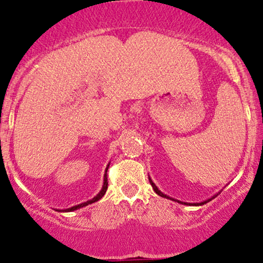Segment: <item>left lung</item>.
<instances>
[{"label": "left lung", "instance_id": "8db88e82", "mask_svg": "<svg viewBox=\"0 0 263 263\" xmlns=\"http://www.w3.org/2000/svg\"><path fill=\"white\" fill-rule=\"evenodd\" d=\"M149 182H151V184H152V187H153V189H154V192L156 193V194L158 195H160V197H162V198H166V199H170V200H172V201H177V202H179V204H183V205H189V206H199V205H204V204H206V202H209V201H211L212 199L214 198H216L217 197L218 194H220L221 192H218V193H216V194L214 195V197H211L210 199H208V200H204V201H201V202H183V201H181V200H177V199H174V198H171V197H168V195H166V194H164V193H162L161 191H159V188L156 187L155 185V183L154 182L152 181V178L149 177Z\"/></svg>", "mask_w": 263, "mask_h": 263}]
</instances>
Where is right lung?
Wrapping results in <instances>:
<instances>
[{"label": "right lung", "mask_w": 263, "mask_h": 263, "mask_svg": "<svg viewBox=\"0 0 263 263\" xmlns=\"http://www.w3.org/2000/svg\"><path fill=\"white\" fill-rule=\"evenodd\" d=\"M109 165H110V162H109V164L107 165V168H105V174H104V179H103V185H102V189L101 191H99V193L97 195H96L95 198H92L91 200H87V201H85V202H81V204H79V205H75V206H72V208H70V209H66V210H59V212H69V211H75V210H78V209H81V208H84V206H87L88 204H92V202H96V201H98L99 199H102L103 197H104V194H105V192H107V189H108V177H107V171H108V168H109Z\"/></svg>", "instance_id": "1"}]
</instances>
